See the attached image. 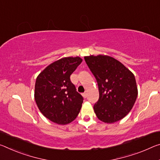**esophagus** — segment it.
Masks as SVG:
<instances>
[{
    "label": "esophagus",
    "mask_w": 160,
    "mask_h": 160,
    "mask_svg": "<svg viewBox=\"0 0 160 160\" xmlns=\"http://www.w3.org/2000/svg\"><path fill=\"white\" fill-rule=\"evenodd\" d=\"M82 95L83 96V98H87V93H86V92L82 93Z\"/></svg>",
    "instance_id": "34e87169"
}]
</instances>
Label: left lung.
<instances>
[{"label":"left lung","instance_id":"left-lung-1","mask_svg":"<svg viewBox=\"0 0 160 160\" xmlns=\"http://www.w3.org/2000/svg\"><path fill=\"white\" fill-rule=\"evenodd\" d=\"M84 58L98 85L99 100L93 107L98 118L105 123L122 120L130 112L138 97L135 75L108 55Z\"/></svg>","mask_w":160,"mask_h":160}]
</instances>
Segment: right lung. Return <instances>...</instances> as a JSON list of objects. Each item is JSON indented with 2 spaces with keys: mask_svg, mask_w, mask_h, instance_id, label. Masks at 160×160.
Returning <instances> with one entry per match:
<instances>
[{
  "mask_svg": "<svg viewBox=\"0 0 160 160\" xmlns=\"http://www.w3.org/2000/svg\"><path fill=\"white\" fill-rule=\"evenodd\" d=\"M82 61L79 57L61 58L37 77L35 102L42 115L53 122L68 124L80 112L83 98L76 91L70 77Z\"/></svg>",
  "mask_w": 160,
  "mask_h": 160,
  "instance_id": "obj_1",
  "label": "right lung"
}]
</instances>
